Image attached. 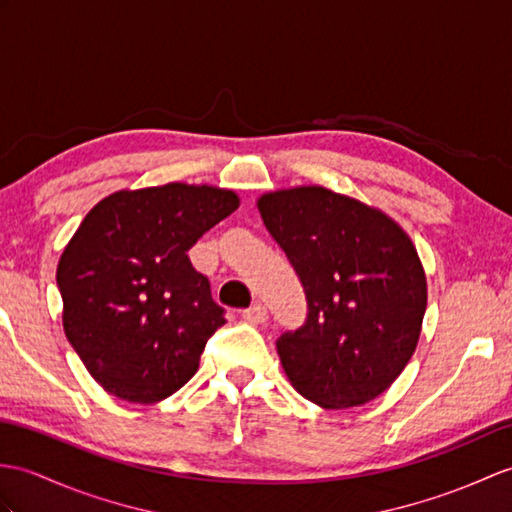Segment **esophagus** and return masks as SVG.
<instances>
[{
  "mask_svg": "<svg viewBox=\"0 0 512 512\" xmlns=\"http://www.w3.org/2000/svg\"><path fill=\"white\" fill-rule=\"evenodd\" d=\"M242 318L246 320V323L259 325V323H264V320L268 318V312H266V307L261 305V303H253L251 307H248V310L242 312Z\"/></svg>",
  "mask_w": 512,
  "mask_h": 512,
  "instance_id": "obj_1",
  "label": "esophagus"
}]
</instances>
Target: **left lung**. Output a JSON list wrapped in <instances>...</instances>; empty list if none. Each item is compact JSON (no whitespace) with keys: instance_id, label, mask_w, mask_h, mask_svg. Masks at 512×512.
Returning a JSON list of instances; mask_svg holds the SVG:
<instances>
[{"instance_id":"obj_1","label":"left lung","mask_w":512,"mask_h":512,"mask_svg":"<svg viewBox=\"0 0 512 512\" xmlns=\"http://www.w3.org/2000/svg\"><path fill=\"white\" fill-rule=\"evenodd\" d=\"M259 211L307 301L305 323L277 340L285 375L323 408L373 401L421 334L427 285L410 237L382 211L325 187L266 194Z\"/></svg>"}]
</instances>
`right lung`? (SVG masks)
I'll return each instance as SVG.
<instances>
[{"mask_svg": "<svg viewBox=\"0 0 512 512\" xmlns=\"http://www.w3.org/2000/svg\"><path fill=\"white\" fill-rule=\"evenodd\" d=\"M237 205L227 189L170 183L111 194L82 220L56 283L65 336L106 392L154 403L198 371L227 320L187 251Z\"/></svg>", "mask_w": 512, "mask_h": 512, "instance_id": "add662e5", "label": "right lung"}]
</instances>
